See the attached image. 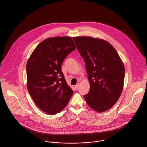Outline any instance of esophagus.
I'll return each instance as SVG.
<instances>
[{
	"instance_id": "esophagus-1",
	"label": "esophagus",
	"mask_w": 147,
	"mask_h": 147,
	"mask_svg": "<svg viewBox=\"0 0 147 147\" xmlns=\"http://www.w3.org/2000/svg\"><path fill=\"white\" fill-rule=\"evenodd\" d=\"M79 88V84H77L75 86V88L76 90L78 89Z\"/></svg>"
}]
</instances>
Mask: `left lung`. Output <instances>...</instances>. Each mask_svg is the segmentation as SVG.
<instances>
[{
    "mask_svg": "<svg viewBox=\"0 0 147 147\" xmlns=\"http://www.w3.org/2000/svg\"><path fill=\"white\" fill-rule=\"evenodd\" d=\"M73 39L84 59L90 83L84 99L94 110L104 112L114 105L122 92L124 64L114 47L105 40L85 36Z\"/></svg>",
    "mask_w": 147,
    "mask_h": 147,
    "instance_id": "left-lung-1",
    "label": "left lung"
}]
</instances>
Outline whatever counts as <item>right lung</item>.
Wrapping results in <instances>:
<instances>
[{
  "label": "right lung",
  "instance_id": "1",
  "mask_svg": "<svg viewBox=\"0 0 147 147\" xmlns=\"http://www.w3.org/2000/svg\"><path fill=\"white\" fill-rule=\"evenodd\" d=\"M75 49L70 37L49 38L38 44L28 61V92L37 106L48 114L61 112L74 93L65 81L61 65Z\"/></svg>",
  "mask_w": 147,
  "mask_h": 147
}]
</instances>
